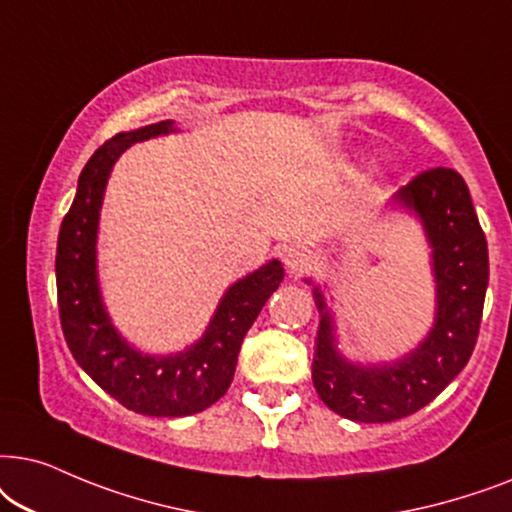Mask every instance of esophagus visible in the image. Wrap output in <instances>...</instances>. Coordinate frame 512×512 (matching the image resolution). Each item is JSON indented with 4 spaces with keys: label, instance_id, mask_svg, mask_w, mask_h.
Wrapping results in <instances>:
<instances>
[{
    "label": "esophagus",
    "instance_id": "obj_1",
    "mask_svg": "<svg viewBox=\"0 0 512 512\" xmlns=\"http://www.w3.org/2000/svg\"><path fill=\"white\" fill-rule=\"evenodd\" d=\"M283 262L292 274H302V271H306L313 264V252L306 245H290L283 252Z\"/></svg>",
    "mask_w": 512,
    "mask_h": 512
}]
</instances>
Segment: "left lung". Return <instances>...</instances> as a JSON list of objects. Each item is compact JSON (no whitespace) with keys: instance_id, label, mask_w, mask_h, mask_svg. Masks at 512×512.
Returning a JSON list of instances; mask_svg holds the SVG:
<instances>
[{"instance_id":"obj_1","label":"left lung","mask_w":512,"mask_h":512,"mask_svg":"<svg viewBox=\"0 0 512 512\" xmlns=\"http://www.w3.org/2000/svg\"><path fill=\"white\" fill-rule=\"evenodd\" d=\"M398 201L424 220L433 245L438 281V320L412 356L381 370L353 367L332 346V325L323 297L313 386L332 412L363 424H386L419 412L459 374L478 342L482 306L489 283L487 238L475 215L470 192L454 168H428L414 175Z\"/></svg>"}]
</instances>
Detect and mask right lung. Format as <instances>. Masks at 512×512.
<instances>
[{"label":"right lung","instance_id":"1","mask_svg":"<svg viewBox=\"0 0 512 512\" xmlns=\"http://www.w3.org/2000/svg\"><path fill=\"white\" fill-rule=\"evenodd\" d=\"M168 131H173V121H159L131 133H117L95 149L81 170L77 196L60 224L56 252L60 325L74 360L126 410L147 417H187L217 403L234 379L245 332L283 281L281 262L274 260L231 285L201 342L180 356H142L114 332L102 309L95 276L102 192L121 152L133 142Z\"/></svg>","mask_w":512,"mask_h":512}]
</instances>
